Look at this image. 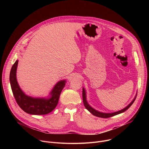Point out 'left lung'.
Listing matches in <instances>:
<instances>
[{
    "label": "left lung",
    "mask_w": 149,
    "mask_h": 149,
    "mask_svg": "<svg viewBox=\"0 0 149 149\" xmlns=\"http://www.w3.org/2000/svg\"><path fill=\"white\" fill-rule=\"evenodd\" d=\"M137 93H136V96L134 98V99L133 100V101L127 106V107H125L124 109L120 110V111H116V112H114V113H102V112H100V111H98L96 110H95L94 109H93L91 106L88 103L87 101V94H86V90H85L84 88H82V99H83V102H84V106L85 107H86L93 115L96 116V117H101V118H109V117H113L114 116H116V115H117V114H121L122 113H124V111H125L127 110H128L129 108L130 107V106L133 104V102H134L136 98V97H137Z\"/></svg>",
    "instance_id": "left-lung-1"
}]
</instances>
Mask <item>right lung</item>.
Returning <instances> with one entry per match:
<instances>
[{"label": "right lung", "mask_w": 149, "mask_h": 149, "mask_svg": "<svg viewBox=\"0 0 149 149\" xmlns=\"http://www.w3.org/2000/svg\"><path fill=\"white\" fill-rule=\"evenodd\" d=\"M16 60L13 65L9 80L14 97L20 109L28 114L45 115L53 111L58 103L61 93L65 86L66 80L58 82L47 98H35L26 95L21 90L16 79V70L18 64Z\"/></svg>", "instance_id": "obj_1"}]
</instances>
